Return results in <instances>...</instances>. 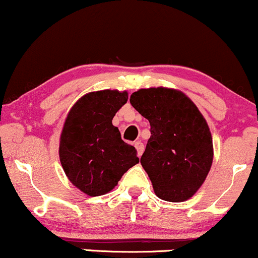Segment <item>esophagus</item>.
<instances>
[{"instance_id":"34e87169","label":"esophagus","mask_w":258,"mask_h":258,"mask_svg":"<svg viewBox=\"0 0 258 258\" xmlns=\"http://www.w3.org/2000/svg\"><path fill=\"white\" fill-rule=\"evenodd\" d=\"M135 147H136V149H137L138 156L141 157L142 154H143V151H144V145H143L142 142H136L135 143Z\"/></svg>"}]
</instances>
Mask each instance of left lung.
<instances>
[{"instance_id":"1","label":"left lung","mask_w":258,"mask_h":258,"mask_svg":"<svg viewBox=\"0 0 258 258\" xmlns=\"http://www.w3.org/2000/svg\"><path fill=\"white\" fill-rule=\"evenodd\" d=\"M130 102L150 122L151 136L141 163L156 196L168 202L188 200L213 163L212 133L206 119L178 90L141 89Z\"/></svg>"}]
</instances>
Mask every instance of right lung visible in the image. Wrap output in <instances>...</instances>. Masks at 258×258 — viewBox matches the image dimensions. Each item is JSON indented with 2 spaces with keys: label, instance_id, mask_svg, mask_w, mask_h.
Returning <instances> with one entry per match:
<instances>
[{
  "label": "right lung",
  "instance_id": "right-lung-1",
  "mask_svg": "<svg viewBox=\"0 0 258 258\" xmlns=\"http://www.w3.org/2000/svg\"><path fill=\"white\" fill-rule=\"evenodd\" d=\"M127 92H90L73 105L60 139V161L74 186L89 196H101L115 187L139 162L137 150L121 139L111 120L126 103Z\"/></svg>",
  "mask_w": 258,
  "mask_h": 258
}]
</instances>
